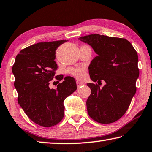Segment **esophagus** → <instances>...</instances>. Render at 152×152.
Wrapping results in <instances>:
<instances>
[{"label":"esophagus","mask_w":152,"mask_h":152,"mask_svg":"<svg viewBox=\"0 0 152 152\" xmlns=\"http://www.w3.org/2000/svg\"><path fill=\"white\" fill-rule=\"evenodd\" d=\"M76 85H77V87L80 88L82 85H83V84L80 83V81H76Z\"/></svg>","instance_id":"obj_1"}]
</instances>
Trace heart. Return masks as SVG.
<instances>
[{
  "label": "heart",
  "mask_w": 152,
  "mask_h": 152,
  "mask_svg": "<svg viewBox=\"0 0 152 152\" xmlns=\"http://www.w3.org/2000/svg\"><path fill=\"white\" fill-rule=\"evenodd\" d=\"M85 68L82 67H71L68 69V72L71 75L75 76L76 78L82 79L85 76Z\"/></svg>",
  "instance_id": "1"
}]
</instances>
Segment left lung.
<instances>
[{
	"mask_svg": "<svg viewBox=\"0 0 152 152\" xmlns=\"http://www.w3.org/2000/svg\"><path fill=\"white\" fill-rule=\"evenodd\" d=\"M79 40L91 45L97 54L88 67L91 79L99 85L87 83L91 90L86 101L88 114L99 123H112L126 113L136 93L138 55L123 38L94 34ZM102 80L106 85L101 88Z\"/></svg>",
	"mask_w": 152,
	"mask_h": 152,
	"instance_id": "1",
	"label": "left lung"
}]
</instances>
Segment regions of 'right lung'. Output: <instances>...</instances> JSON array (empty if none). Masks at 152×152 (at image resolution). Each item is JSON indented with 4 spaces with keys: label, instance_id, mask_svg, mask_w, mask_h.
<instances>
[{
    "label": "right lung",
    "instance_id": "1",
    "mask_svg": "<svg viewBox=\"0 0 152 152\" xmlns=\"http://www.w3.org/2000/svg\"><path fill=\"white\" fill-rule=\"evenodd\" d=\"M66 42L61 40L29 46L18 54L12 67L18 103L29 118L44 127L53 126L61 121L65 99L77 88L75 79L70 76L59 83L57 89L49 86L57 69L55 51ZM55 78L61 81L64 76Z\"/></svg>",
    "mask_w": 152,
    "mask_h": 152
}]
</instances>
